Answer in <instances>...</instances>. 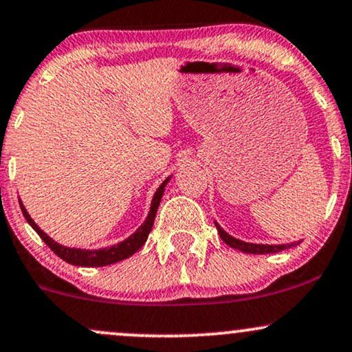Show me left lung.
Segmentation results:
<instances>
[{"instance_id": "obj_1", "label": "left lung", "mask_w": 352, "mask_h": 352, "mask_svg": "<svg viewBox=\"0 0 352 352\" xmlns=\"http://www.w3.org/2000/svg\"><path fill=\"white\" fill-rule=\"evenodd\" d=\"M215 227L218 230V235H220L221 240L225 241L232 248L240 250L243 253H252V254H265V253H278L283 252L286 248H292V246H296L300 241H293V243H283V245H263V243H248V241H241L238 238L228 235L223 228L215 221Z\"/></svg>"}]
</instances>
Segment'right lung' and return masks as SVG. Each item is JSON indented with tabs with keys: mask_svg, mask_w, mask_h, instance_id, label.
<instances>
[{
	"mask_svg": "<svg viewBox=\"0 0 352 352\" xmlns=\"http://www.w3.org/2000/svg\"><path fill=\"white\" fill-rule=\"evenodd\" d=\"M170 177H167V179L162 182V185L157 188V192L153 193V199L151 204V212H148V215H147V218H145L144 223L140 225V227L137 228L131 236L125 238L124 241H120V243L112 245V246H106V248L86 250V248H71V246L59 245L58 241L52 240L50 235H46V233H44L43 230L36 225V221L31 218L30 213H28V210L24 208L21 200H19V207H21V212H23L24 218H26L28 223H30L31 227L34 228V232L43 238L44 243L50 246L52 252L58 254L59 258H63L64 261H67L69 265H76V266H91V268L92 266H107V265L117 263V261H122V260H125V258L132 256V254L142 248L145 241H147L148 233H151V230L153 227V220H155L157 208H159L160 200H162V195L165 192V185L170 182Z\"/></svg>",
	"mask_w": 352,
	"mask_h": 352,
	"instance_id": "obj_1",
	"label": "right lung"
}]
</instances>
